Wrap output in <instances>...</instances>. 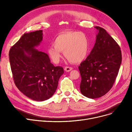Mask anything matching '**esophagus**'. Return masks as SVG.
Instances as JSON below:
<instances>
[{
  "label": "esophagus",
  "mask_w": 132,
  "mask_h": 132,
  "mask_svg": "<svg viewBox=\"0 0 132 132\" xmlns=\"http://www.w3.org/2000/svg\"><path fill=\"white\" fill-rule=\"evenodd\" d=\"M64 70L66 72H70L73 70V68L71 67H65Z\"/></svg>",
  "instance_id": "34e87169"
}]
</instances>
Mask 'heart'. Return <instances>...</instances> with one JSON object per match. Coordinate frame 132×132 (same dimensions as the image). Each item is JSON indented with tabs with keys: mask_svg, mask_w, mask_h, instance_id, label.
<instances>
[{
	"mask_svg": "<svg viewBox=\"0 0 132 132\" xmlns=\"http://www.w3.org/2000/svg\"><path fill=\"white\" fill-rule=\"evenodd\" d=\"M53 45L48 46L47 52L55 64H58L64 51L65 56L73 63L85 60L89 50V42L86 35L76 31H65L55 38Z\"/></svg>",
	"mask_w": 132,
	"mask_h": 132,
	"instance_id": "obj_1",
	"label": "heart"
}]
</instances>
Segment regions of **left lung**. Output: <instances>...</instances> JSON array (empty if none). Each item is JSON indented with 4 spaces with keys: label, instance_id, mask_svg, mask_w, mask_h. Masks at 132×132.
Instances as JSON below:
<instances>
[{
    "label": "left lung",
    "instance_id": "1",
    "mask_svg": "<svg viewBox=\"0 0 132 132\" xmlns=\"http://www.w3.org/2000/svg\"><path fill=\"white\" fill-rule=\"evenodd\" d=\"M94 46L79 66L80 92L89 98L105 95L112 87L121 63L120 48L106 31L98 26Z\"/></svg>",
    "mask_w": 132,
    "mask_h": 132
}]
</instances>
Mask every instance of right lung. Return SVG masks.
Instances as JSON below:
<instances>
[{
	"label": "right lung",
	"mask_w": 132,
	"mask_h": 132,
	"mask_svg": "<svg viewBox=\"0 0 132 132\" xmlns=\"http://www.w3.org/2000/svg\"><path fill=\"white\" fill-rule=\"evenodd\" d=\"M43 39V30L24 33L11 47L9 58L13 78L19 90L36 101L49 99L64 73L61 66L51 63L48 55L35 47Z\"/></svg>",
	"instance_id": "obj_1"
}]
</instances>
